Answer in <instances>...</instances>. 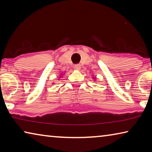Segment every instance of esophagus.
Wrapping results in <instances>:
<instances>
[{
  "instance_id": "esophagus-1",
  "label": "esophagus",
  "mask_w": 152,
  "mask_h": 152,
  "mask_svg": "<svg viewBox=\"0 0 152 152\" xmlns=\"http://www.w3.org/2000/svg\"><path fill=\"white\" fill-rule=\"evenodd\" d=\"M74 68L76 69V70H80V68H81V65L80 64H75V65H74Z\"/></svg>"
}]
</instances>
